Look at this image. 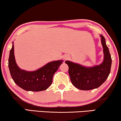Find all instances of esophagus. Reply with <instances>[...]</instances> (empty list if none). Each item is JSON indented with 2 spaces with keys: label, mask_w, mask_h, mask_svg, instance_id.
Returning <instances> with one entry per match:
<instances>
[{
  "label": "esophagus",
  "mask_w": 121,
  "mask_h": 121,
  "mask_svg": "<svg viewBox=\"0 0 121 121\" xmlns=\"http://www.w3.org/2000/svg\"><path fill=\"white\" fill-rule=\"evenodd\" d=\"M67 58H64V59H66Z\"/></svg>",
  "instance_id": "obj_1"
}]
</instances>
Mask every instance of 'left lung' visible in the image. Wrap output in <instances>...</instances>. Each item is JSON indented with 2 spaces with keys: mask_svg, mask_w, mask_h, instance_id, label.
<instances>
[{
  "mask_svg": "<svg viewBox=\"0 0 121 121\" xmlns=\"http://www.w3.org/2000/svg\"><path fill=\"white\" fill-rule=\"evenodd\" d=\"M100 36L104 53L102 63L93 67H85L68 60L65 62L68 65V73L72 84L81 90H91L99 87L106 81L110 73L111 56L104 37Z\"/></svg>",
  "mask_w": 121,
  "mask_h": 121,
  "instance_id": "8db88e82",
  "label": "left lung"
}]
</instances>
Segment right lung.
<instances>
[{"mask_svg": "<svg viewBox=\"0 0 121 121\" xmlns=\"http://www.w3.org/2000/svg\"><path fill=\"white\" fill-rule=\"evenodd\" d=\"M63 62V60L53 61L35 71L20 69L15 62L13 44L9 54L8 66L12 79L19 87L27 91L39 92L45 90L51 85L53 75Z\"/></svg>", "mask_w": 121, "mask_h": 121, "instance_id": "obj_1", "label": "right lung"}]
</instances>
